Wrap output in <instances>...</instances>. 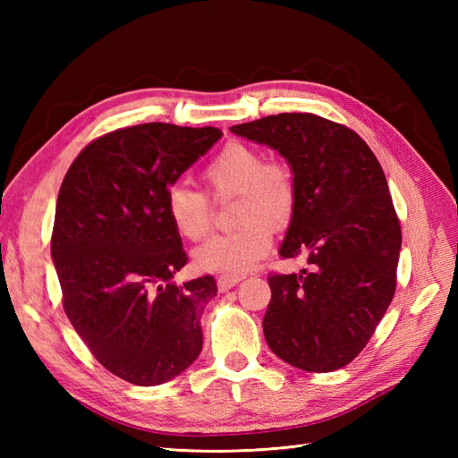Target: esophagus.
Instances as JSON below:
<instances>
[{
	"label": "esophagus",
	"mask_w": 458,
	"mask_h": 458,
	"mask_svg": "<svg viewBox=\"0 0 458 458\" xmlns=\"http://www.w3.org/2000/svg\"><path fill=\"white\" fill-rule=\"evenodd\" d=\"M242 281V276H220L218 277V289L220 291H228L234 285H238Z\"/></svg>",
	"instance_id": "34e87169"
}]
</instances>
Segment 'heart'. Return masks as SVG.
Segmentation results:
<instances>
[{
  "instance_id": "b5f03b06",
  "label": "heart",
  "mask_w": 458,
  "mask_h": 458,
  "mask_svg": "<svg viewBox=\"0 0 458 458\" xmlns=\"http://www.w3.org/2000/svg\"><path fill=\"white\" fill-rule=\"evenodd\" d=\"M212 199L236 197L232 204L230 234L214 236L194 250L200 269L222 276H240L254 267L274 244V230L287 228L295 216L299 182L293 165L266 159V153L244 141H230L204 167ZM165 212L189 242H199L212 228L207 194L177 182L165 194Z\"/></svg>"
}]
</instances>
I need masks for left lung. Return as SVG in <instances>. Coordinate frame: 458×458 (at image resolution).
Here are the masks:
<instances>
[{
	"instance_id": "1",
	"label": "left lung",
	"mask_w": 458,
	"mask_h": 458,
	"mask_svg": "<svg viewBox=\"0 0 458 458\" xmlns=\"http://www.w3.org/2000/svg\"><path fill=\"white\" fill-rule=\"evenodd\" d=\"M293 165L299 202L281 258H307L301 274H269V348L305 372L352 362L395 293L402 226L382 165L343 123L277 114L232 125Z\"/></svg>"
}]
</instances>
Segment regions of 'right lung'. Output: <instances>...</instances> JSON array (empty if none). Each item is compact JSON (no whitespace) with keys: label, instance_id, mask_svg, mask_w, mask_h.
Instances as JSON below:
<instances>
[{"label":"right lung","instance_id":"obj_1","mask_svg":"<svg viewBox=\"0 0 458 458\" xmlns=\"http://www.w3.org/2000/svg\"><path fill=\"white\" fill-rule=\"evenodd\" d=\"M222 138L216 128L141 123L79 153L56 199L51 256L63 307L98 362L125 382L159 386L202 350L212 276L173 284L187 264L165 194Z\"/></svg>","mask_w":458,"mask_h":458}]
</instances>
